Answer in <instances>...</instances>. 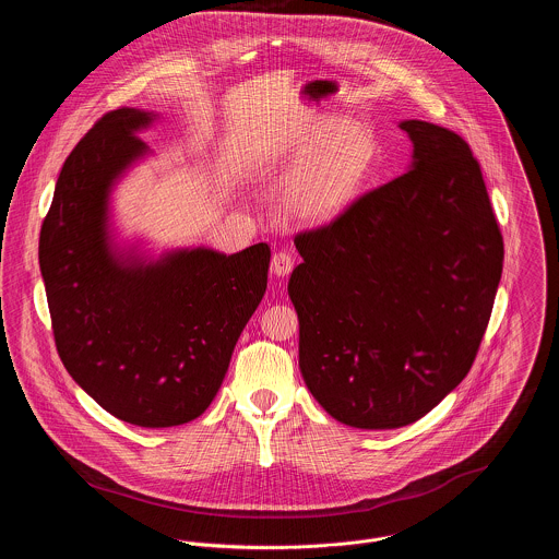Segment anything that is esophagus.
<instances>
[{
    "label": "esophagus",
    "instance_id": "obj_1",
    "mask_svg": "<svg viewBox=\"0 0 559 559\" xmlns=\"http://www.w3.org/2000/svg\"><path fill=\"white\" fill-rule=\"evenodd\" d=\"M293 266H295V258H293V253L290 251H275L273 253V258H271V271L275 273V275H280V277H284V275H288L290 271H293Z\"/></svg>",
    "mask_w": 559,
    "mask_h": 559
}]
</instances>
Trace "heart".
<instances>
[{"instance_id":"obj_1","label":"heart","mask_w":559,"mask_h":559,"mask_svg":"<svg viewBox=\"0 0 559 559\" xmlns=\"http://www.w3.org/2000/svg\"><path fill=\"white\" fill-rule=\"evenodd\" d=\"M284 163L293 174L282 187V211L297 224L324 226L361 195L377 144L364 124L326 120L293 142Z\"/></svg>"}]
</instances>
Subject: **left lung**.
Masks as SVG:
<instances>
[{"label":"left lung","instance_id":"obj_1","mask_svg":"<svg viewBox=\"0 0 559 559\" xmlns=\"http://www.w3.org/2000/svg\"><path fill=\"white\" fill-rule=\"evenodd\" d=\"M399 127L406 174L297 235L304 262L288 282L308 390L364 430L417 421L467 377L503 266L469 144L424 120Z\"/></svg>","mask_w":559,"mask_h":559}]
</instances>
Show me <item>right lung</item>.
Listing matches in <instances>:
<instances>
[{
  "instance_id": "obj_1",
  "label": "right lung",
  "mask_w": 559,
  "mask_h": 559,
  "mask_svg": "<svg viewBox=\"0 0 559 559\" xmlns=\"http://www.w3.org/2000/svg\"><path fill=\"white\" fill-rule=\"evenodd\" d=\"M155 111L105 114L60 171L38 260L60 359L114 417L167 428L217 396L240 331L266 290V242L237 253L182 247L148 255L120 245L111 191L151 155L138 138Z\"/></svg>"
}]
</instances>
